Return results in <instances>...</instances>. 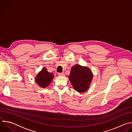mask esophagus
Returning a JSON list of instances; mask_svg holds the SVG:
<instances>
[{
  "label": "esophagus",
  "mask_w": 132,
  "mask_h": 132,
  "mask_svg": "<svg viewBox=\"0 0 132 132\" xmlns=\"http://www.w3.org/2000/svg\"><path fill=\"white\" fill-rule=\"evenodd\" d=\"M59 76H65V75L64 73H59Z\"/></svg>",
  "instance_id": "34e87169"
}]
</instances>
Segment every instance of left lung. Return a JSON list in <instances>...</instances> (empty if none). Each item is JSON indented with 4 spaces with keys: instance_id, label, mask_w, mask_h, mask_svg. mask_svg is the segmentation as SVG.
Returning <instances> with one entry per match:
<instances>
[{
    "instance_id": "8db88e82",
    "label": "left lung",
    "mask_w": 132,
    "mask_h": 132,
    "mask_svg": "<svg viewBox=\"0 0 132 132\" xmlns=\"http://www.w3.org/2000/svg\"><path fill=\"white\" fill-rule=\"evenodd\" d=\"M92 78V72L89 68L78 64L71 67L69 79L76 91L79 93L86 92L89 89Z\"/></svg>"
}]
</instances>
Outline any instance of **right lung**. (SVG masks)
Masks as SVG:
<instances>
[{"label": "right lung", "mask_w": 132, "mask_h": 132, "mask_svg": "<svg viewBox=\"0 0 132 132\" xmlns=\"http://www.w3.org/2000/svg\"><path fill=\"white\" fill-rule=\"evenodd\" d=\"M54 78V75L49 72L46 68H43L35 77V82L40 87L45 88L50 85Z\"/></svg>", "instance_id": "add662e5"}]
</instances>
